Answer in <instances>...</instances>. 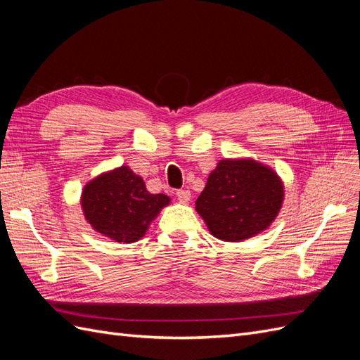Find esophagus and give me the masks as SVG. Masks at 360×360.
<instances>
[{
    "mask_svg": "<svg viewBox=\"0 0 360 360\" xmlns=\"http://www.w3.org/2000/svg\"><path fill=\"white\" fill-rule=\"evenodd\" d=\"M176 197L180 202H188L191 200V191L188 189H180L176 192Z\"/></svg>",
    "mask_w": 360,
    "mask_h": 360,
    "instance_id": "1",
    "label": "esophagus"
}]
</instances>
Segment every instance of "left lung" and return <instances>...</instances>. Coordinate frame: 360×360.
<instances>
[{
	"instance_id": "8db88e82",
	"label": "left lung",
	"mask_w": 360,
	"mask_h": 360,
	"mask_svg": "<svg viewBox=\"0 0 360 360\" xmlns=\"http://www.w3.org/2000/svg\"><path fill=\"white\" fill-rule=\"evenodd\" d=\"M284 200L276 172L255 160L217 163L195 202L210 233L225 242L254 237L271 224Z\"/></svg>"
}]
</instances>
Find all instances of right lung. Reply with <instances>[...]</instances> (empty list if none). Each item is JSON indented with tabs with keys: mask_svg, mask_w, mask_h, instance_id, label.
I'll return each instance as SVG.
<instances>
[{
	"mask_svg": "<svg viewBox=\"0 0 360 360\" xmlns=\"http://www.w3.org/2000/svg\"><path fill=\"white\" fill-rule=\"evenodd\" d=\"M85 219L96 231L115 242L132 243L169 204L163 193H150L144 180L129 167H120L91 180L82 191Z\"/></svg>",
	"mask_w": 360,
	"mask_h": 360,
	"instance_id": "1",
	"label": "right lung"
}]
</instances>
